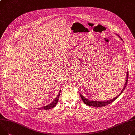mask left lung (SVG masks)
Segmentation results:
<instances>
[{
	"instance_id": "1",
	"label": "left lung",
	"mask_w": 135,
	"mask_h": 135,
	"mask_svg": "<svg viewBox=\"0 0 135 135\" xmlns=\"http://www.w3.org/2000/svg\"><path fill=\"white\" fill-rule=\"evenodd\" d=\"M119 37H120V36H119ZM120 38L123 40L120 37ZM128 72H127V78H126V84L125 85H124V86L123 89V90H122L120 94L117 96L116 97H115V98H113V99H111L109 100H108V101H93V100H89L88 99H87L86 98H85L82 95H81L80 94H79L80 96V97L82 99V100L83 101V102L86 105H88V106H90V107H105L108 104H109L111 103L112 102H113L114 100H115L124 91V89H126V86H127V83H128V77H129V75H128Z\"/></svg>"
}]
</instances>
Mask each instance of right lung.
<instances>
[{"mask_svg": "<svg viewBox=\"0 0 135 135\" xmlns=\"http://www.w3.org/2000/svg\"><path fill=\"white\" fill-rule=\"evenodd\" d=\"M60 91H59L58 96H57V97H56V98L54 100L53 102H52L51 104H50L49 105H46V106H45V107H44L42 108H39V110H40V109H45V110H48V109H51V108H52L55 107L56 106V105L57 104V103L58 101L59 97V96H60Z\"/></svg>", "mask_w": 135, "mask_h": 135, "instance_id": "add662e5", "label": "right lung"}]
</instances>
